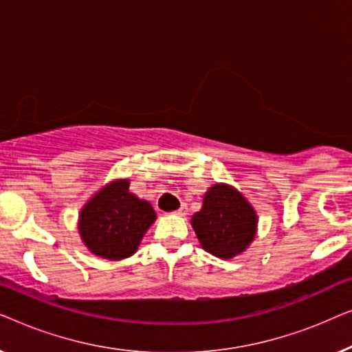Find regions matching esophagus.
I'll list each match as a JSON object with an SVG mask.
<instances>
[{
	"instance_id": "1",
	"label": "esophagus",
	"mask_w": 352,
	"mask_h": 352,
	"mask_svg": "<svg viewBox=\"0 0 352 352\" xmlns=\"http://www.w3.org/2000/svg\"><path fill=\"white\" fill-rule=\"evenodd\" d=\"M175 214H177V216H186V214H187V208H186L184 205H182L179 210H176V211H175Z\"/></svg>"
}]
</instances>
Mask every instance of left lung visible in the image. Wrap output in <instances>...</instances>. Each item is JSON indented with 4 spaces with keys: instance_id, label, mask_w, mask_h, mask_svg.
<instances>
[{
    "instance_id": "8db88e82",
    "label": "left lung",
    "mask_w": 352,
    "mask_h": 352,
    "mask_svg": "<svg viewBox=\"0 0 352 352\" xmlns=\"http://www.w3.org/2000/svg\"><path fill=\"white\" fill-rule=\"evenodd\" d=\"M190 224L205 252L232 259L256 237L258 214L242 192L226 182H216L205 192L201 210L192 214Z\"/></svg>"
}]
</instances>
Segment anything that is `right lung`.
<instances>
[{"instance_id": "right-lung-1", "label": "right lung", "mask_w": 352, "mask_h": 352, "mask_svg": "<svg viewBox=\"0 0 352 352\" xmlns=\"http://www.w3.org/2000/svg\"><path fill=\"white\" fill-rule=\"evenodd\" d=\"M155 219L151 201L129 190L128 177H117L81 206L78 234L89 253L120 261L136 253L144 234Z\"/></svg>"}]
</instances>
